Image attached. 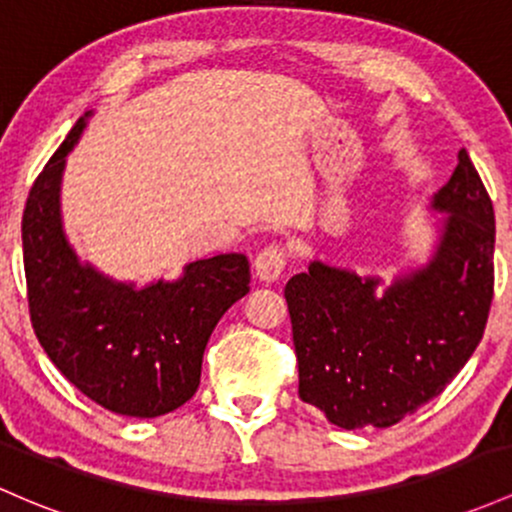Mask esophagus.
I'll use <instances>...</instances> for the list:
<instances>
[{
  "instance_id": "1",
  "label": "esophagus",
  "mask_w": 512,
  "mask_h": 512,
  "mask_svg": "<svg viewBox=\"0 0 512 512\" xmlns=\"http://www.w3.org/2000/svg\"><path fill=\"white\" fill-rule=\"evenodd\" d=\"M286 260H289V255H286V247L284 245H267L265 250L257 255L255 260V272L257 277L262 279V282L272 284L277 282L279 277H282L284 267H286Z\"/></svg>"
}]
</instances>
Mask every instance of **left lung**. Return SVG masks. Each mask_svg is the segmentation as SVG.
Segmentation results:
<instances>
[{
	"mask_svg": "<svg viewBox=\"0 0 512 512\" xmlns=\"http://www.w3.org/2000/svg\"><path fill=\"white\" fill-rule=\"evenodd\" d=\"M445 211L428 267L379 279L311 262L286 282L301 401L345 430L389 428L440 396L484 338L496 218L466 150L432 199Z\"/></svg>",
	"mask_w": 512,
	"mask_h": 512,
	"instance_id": "obj_1",
	"label": "left lung"
}]
</instances>
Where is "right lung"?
Wrapping results in <instances>:
<instances>
[{"label": "right lung", "mask_w": 512, "mask_h": 512, "mask_svg": "<svg viewBox=\"0 0 512 512\" xmlns=\"http://www.w3.org/2000/svg\"><path fill=\"white\" fill-rule=\"evenodd\" d=\"M87 116L28 192L21 221L28 313L50 362L75 389L111 413L157 418L199 389L206 342L250 291V262L235 252L196 260L177 282L140 291L80 265L60 228L58 192Z\"/></svg>", "instance_id": "add662e5"}]
</instances>
